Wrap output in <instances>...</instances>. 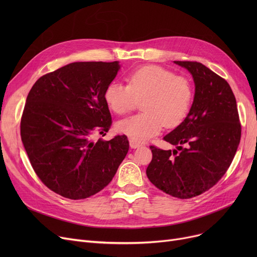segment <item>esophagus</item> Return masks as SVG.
<instances>
[{"label": "esophagus", "instance_id": "obj_1", "mask_svg": "<svg viewBox=\"0 0 257 257\" xmlns=\"http://www.w3.org/2000/svg\"><path fill=\"white\" fill-rule=\"evenodd\" d=\"M129 145H130V147L132 148V149H137V148L142 147V144L137 143V142H134V141H132V140H130V141H129Z\"/></svg>", "mask_w": 257, "mask_h": 257}]
</instances>
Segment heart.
<instances>
[{"label":"heart","mask_w":257,"mask_h":257,"mask_svg":"<svg viewBox=\"0 0 257 257\" xmlns=\"http://www.w3.org/2000/svg\"><path fill=\"white\" fill-rule=\"evenodd\" d=\"M128 85L113 82L107 85L104 100L114 113L124 114L145 99L144 112L126 117L116 130L134 142H146L157 136L166 125L176 127L186 117L193 101L190 80L176 76L159 65H145L128 75Z\"/></svg>","instance_id":"b5f03b06"}]
</instances>
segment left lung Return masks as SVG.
Here are the masks:
<instances>
[{
    "mask_svg": "<svg viewBox=\"0 0 257 257\" xmlns=\"http://www.w3.org/2000/svg\"><path fill=\"white\" fill-rule=\"evenodd\" d=\"M193 76L195 96L182 123L164 138L176 149L151 146L147 176L160 191L190 199L208 191L226 173L240 141L235 97L227 81L196 61H174Z\"/></svg>",
    "mask_w": 257,
    "mask_h": 257,
    "instance_id": "left-lung-1",
    "label": "left lung"
}]
</instances>
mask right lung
Here are the masks:
<instances>
[{
    "label": "right lung",
    "mask_w": 257,
    "mask_h": 257,
    "mask_svg": "<svg viewBox=\"0 0 257 257\" xmlns=\"http://www.w3.org/2000/svg\"><path fill=\"white\" fill-rule=\"evenodd\" d=\"M119 67L118 61L73 62L40 77L29 91L22 142L36 175L54 193L72 200L99 193L127 155L126 136L92 141L111 125L104 91Z\"/></svg>",
    "instance_id": "obj_1"
}]
</instances>
